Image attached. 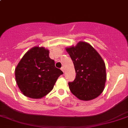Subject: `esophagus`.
<instances>
[{
    "mask_svg": "<svg viewBox=\"0 0 128 128\" xmlns=\"http://www.w3.org/2000/svg\"><path fill=\"white\" fill-rule=\"evenodd\" d=\"M61 70L63 72H64V67H61Z\"/></svg>",
    "mask_w": 128,
    "mask_h": 128,
    "instance_id": "obj_1",
    "label": "esophagus"
}]
</instances>
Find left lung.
<instances>
[{
    "label": "left lung",
    "mask_w": 128,
    "mask_h": 128,
    "mask_svg": "<svg viewBox=\"0 0 128 128\" xmlns=\"http://www.w3.org/2000/svg\"><path fill=\"white\" fill-rule=\"evenodd\" d=\"M75 67V79L68 82L71 92L78 99L89 101L103 92L106 80L105 63L89 44L80 41L66 48Z\"/></svg>",
    "instance_id": "8db88e82"
}]
</instances>
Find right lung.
Returning a JSON list of instances; mask_svg holds the SVG:
<instances>
[{
  "mask_svg": "<svg viewBox=\"0 0 128 128\" xmlns=\"http://www.w3.org/2000/svg\"><path fill=\"white\" fill-rule=\"evenodd\" d=\"M63 74L49 57V50L34 47L22 57L15 68L16 83L27 97L41 98L54 87L58 77Z\"/></svg>",
  "mask_w": 128,
  "mask_h": 128,
  "instance_id": "right-lung-1",
  "label": "right lung"
}]
</instances>
